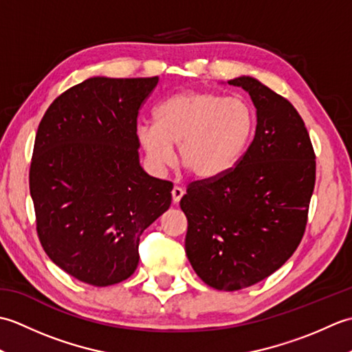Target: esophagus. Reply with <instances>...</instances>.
<instances>
[{
    "instance_id": "obj_1",
    "label": "esophagus",
    "mask_w": 352,
    "mask_h": 352,
    "mask_svg": "<svg viewBox=\"0 0 352 352\" xmlns=\"http://www.w3.org/2000/svg\"><path fill=\"white\" fill-rule=\"evenodd\" d=\"M184 195V189L183 188H178V186H174V189H172V203L178 204L180 203V199Z\"/></svg>"
}]
</instances>
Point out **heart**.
<instances>
[{
  "label": "heart",
  "mask_w": 352,
  "mask_h": 352,
  "mask_svg": "<svg viewBox=\"0 0 352 352\" xmlns=\"http://www.w3.org/2000/svg\"><path fill=\"white\" fill-rule=\"evenodd\" d=\"M155 122L136 126V140L149 169L162 174L174 160L199 180L218 178L234 168L252 138L254 110L242 98L210 91H184L155 109Z\"/></svg>",
  "instance_id": "heart-1"
}]
</instances>
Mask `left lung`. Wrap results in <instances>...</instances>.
<instances>
[{
  "label": "left lung",
  "instance_id": "left-lung-1",
  "mask_svg": "<svg viewBox=\"0 0 352 352\" xmlns=\"http://www.w3.org/2000/svg\"><path fill=\"white\" fill-rule=\"evenodd\" d=\"M227 83L250 94L256 134L234 169L192 183L180 207L193 271L210 287L233 292L265 280L298 248L316 162L304 121L286 98L248 76Z\"/></svg>",
  "mask_w": 352,
  "mask_h": 352
}]
</instances>
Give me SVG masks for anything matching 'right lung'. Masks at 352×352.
Here are the masks:
<instances>
[{"label":"right lung","instance_id":"obj_1","mask_svg":"<svg viewBox=\"0 0 352 352\" xmlns=\"http://www.w3.org/2000/svg\"><path fill=\"white\" fill-rule=\"evenodd\" d=\"M159 83L91 77L52 101L37 129L30 193L54 263L83 283H121L139 265L144 231L168 210L172 183L140 166L138 113Z\"/></svg>","mask_w":352,"mask_h":352}]
</instances>
